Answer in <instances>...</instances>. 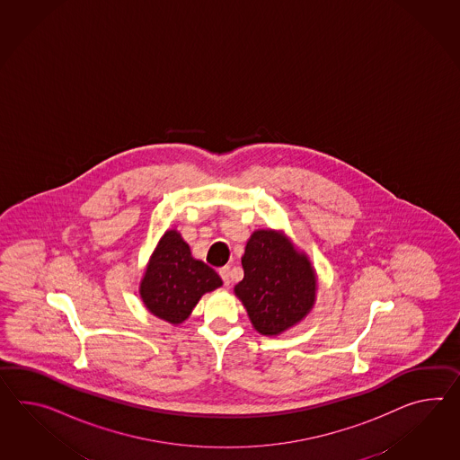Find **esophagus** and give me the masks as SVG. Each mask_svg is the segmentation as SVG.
I'll return each mask as SVG.
<instances>
[{"label":"esophagus","mask_w":460,"mask_h":460,"mask_svg":"<svg viewBox=\"0 0 460 460\" xmlns=\"http://www.w3.org/2000/svg\"><path fill=\"white\" fill-rule=\"evenodd\" d=\"M219 276L225 280V286L229 288V284H231V268H229V266L221 268V270H219Z\"/></svg>","instance_id":"esophagus-1"}]
</instances>
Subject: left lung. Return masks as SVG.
<instances>
[{"mask_svg": "<svg viewBox=\"0 0 460 460\" xmlns=\"http://www.w3.org/2000/svg\"><path fill=\"white\" fill-rule=\"evenodd\" d=\"M241 262L244 278L234 294L259 334L279 336L313 311L317 274L307 254L284 233L254 231Z\"/></svg>", "mask_w": 460, "mask_h": 460, "instance_id": "obj_1", "label": "left lung"}]
</instances>
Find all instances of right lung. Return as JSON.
Listing matches in <instances>:
<instances>
[{"mask_svg": "<svg viewBox=\"0 0 460 460\" xmlns=\"http://www.w3.org/2000/svg\"><path fill=\"white\" fill-rule=\"evenodd\" d=\"M223 286L217 272L192 258L190 244L176 229L161 235L139 282L147 311L169 324H182L206 292Z\"/></svg>", "mask_w": 460, "mask_h": 460, "instance_id": "right-lung-1", "label": "right lung"}]
</instances>
